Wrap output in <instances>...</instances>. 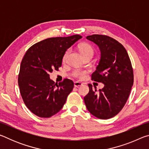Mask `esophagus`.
<instances>
[{"mask_svg": "<svg viewBox=\"0 0 149 149\" xmlns=\"http://www.w3.org/2000/svg\"><path fill=\"white\" fill-rule=\"evenodd\" d=\"M82 85V84L81 82H79V81H75L74 83V87H79L80 86H81Z\"/></svg>", "mask_w": 149, "mask_h": 149, "instance_id": "1", "label": "esophagus"}]
</instances>
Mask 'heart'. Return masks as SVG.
<instances>
[{"mask_svg":"<svg viewBox=\"0 0 149 149\" xmlns=\"http://www.w3.org/2000/svg\"><path fill=\"white\" fill-rule=\"evenodd\" d=\"M79 50L81 51V53L82 54L83 56L85 54H91L93 55L94 54V49L91 46V45H88V44H82L79 46ZM69 53V50L65 52L64 56V60L66 59V58L68 56V54ZM84 72H81L79 71H76L74 72V75L75 77H81L84 76Z\"/></svg>","mask_w":149,"mask_h":149,"instance_id":"obj_1","label":"heart"}]
</instances>
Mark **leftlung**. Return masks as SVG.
Listing matches in <instances>:
<instances>
[{
    "label": "left lung",
    "mask_w": 149,
    "mask_h": 149,
    "mask_svg": "<svg viewBox=\"0 0 149 149\" xmlns=\"http://www.w3.org/2000/svg\"><path fill=\"white\" fill-rule=\"evenodd\" d=\"M100 50V58L91 75L104 87L96 93L89 84V92L84 97L89 112L99 119L115 116L124 107L133 84V72L127 50L114 39L102 35L86 37Z\"/></svg>",
    "instance_id": "1"
}]
</instances>
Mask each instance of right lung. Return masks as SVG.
<instances>
[{
  "mask_svg": "<svg viewBox=\"0 0 149 149\" xmlns=\"http://www.w3.org/2000/svg\"><path fill=\"white\" fill-rule=\"evenodd\" d=\"M81 38L79 35L49 38L33 45L25 54L20 65L18 86L25 104L37 116L51 117L65 104L74 82L65 79L58 85L49 74L61 66L67 49Z\"/></svg>",
  "mask_w": 149,
  "mask_h": 149,
  "instance_id": "add662e5",
  "label": "right lung"
}]
</instances>
